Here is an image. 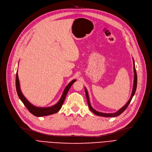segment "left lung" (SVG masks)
<instances>
[{
    "label": "left lung",
    "instance_id": "1",
    "mask_svg": "<svg viewBox=\"0 0 152 152\" xmlns=\"http://www.w3.org/2000/svg\"><path fill=\"white\" fill-rule=\"evenodd\" d=\"M133 60V65H134V84H133V87H132V94L131 95L130 99H129V100L127 101V102L126 103V104L119 110H118V111H116V112L115 113H102V112H100V111H98L97 110H95V109L93 108V107L91 106V103H90V100H89V94H88V92H87L86 87H84L85 89V92H86V98H87V103H88V105L89 107V109L92 111V112L95 114L97 116H103V117H116L118 116L119 115H120L123 112H124V110L127 108V107H128L129 104L130 103L134 95L135 92V91H136V88H137V73H136V70H135V63H134V58H132Z\"/></svg>",
    "mask_w": 152,
    "mask_h": 152
}]
</instances>
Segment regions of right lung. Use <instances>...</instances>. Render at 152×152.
Wrapping results in <instances>:
<instances>
[{"label":"right lung","instance_id":"1","mask_svg":"<svg viewBox=\"0 0 152 152\" xmlns=\"http://www.w3.org/2000/svg\"><path fill=\"white\" fill-rule=\"evenodd\" d=\"M76 79H73L72 80L64 89L63 94L61 96V98L58 100V102L55 104L54 105H52L51 107H36L34 105L30 103L26 98L24 96L21 89H20V81H19V78L18 76V71L17 75H16V89H17V92L18 94V97L21 100V102L23 103V104L27 108V109L31 113L33 114V115L37 116V117H41L44 116H48L52 114H55L57 113L58 111L61 109L63 103L64 102V100L65 99V97L66 96V94L70 89L71 86H72L75 82H76Z\"/></svg>","mask_w":152,"mask_h":152}]
</instances>
